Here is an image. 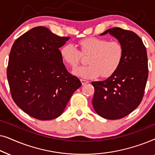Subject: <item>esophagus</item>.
<instances>
[{
    "mask_svg": "<svg viewBox=\"0 0 155 155\" xmlns=\"http://www.w3.org/2000/svg\"><path fill=\"white\" fill-rule=\"evenodd\" d=\"M80 81H81L82 85H84V84H87V83H89V82H90L88 81V80H84V79H81V80H80Z\"/></svg>",
    "mask_w": 155,
    "mask_h": 155,
    "instance_id": "34e87169",
    "label": "esophagus"
}]
</instances>
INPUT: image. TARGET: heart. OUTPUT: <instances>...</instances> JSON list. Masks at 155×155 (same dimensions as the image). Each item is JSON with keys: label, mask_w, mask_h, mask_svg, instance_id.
<instances>
[{"label": "heart", "mask_w": 155, "mask_h": 155, "mask_svg": "<svg viewBox=\"0 0 155 155\" xmlns=\"http://www.w3.org/2000/svg\"><path fill=\"white\" fill-rule=\"evenodd\" d=\"M80 51L71 44L60 48V56L63 62L72 68L79 64L83 56H88L87 65L73 71L78 77L91 79L111 76L117 71L123 61L124 48L119 41H109L104 38L87 37L78 41Z\"/></svg>", "instance_id": "obj_1"}]
</instances>
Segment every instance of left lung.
Returning a JSON list of instances; mask_svg holds the SVG:
<instances>
[{
    "mask_svg": "<svg viewBox=\"0 0 155 155\" xmlns=\"http://www.w3.org/2000/svg\"><path fill=\"white\" fill-rule=\"evenodd\" d=\"M107 33L123 44L124 58L113 75L104 81L92 82V103L98 115L115 120L128 115L140 104L148 78V61L145 46L135 32L114 27L101 35Z\"/></svg>",
    "mask_w": 155,
    "mask_h": 155,
    "instance_id": "obj_1",
    "label": "left lung"
}]
</instances>
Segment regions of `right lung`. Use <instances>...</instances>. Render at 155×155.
<instances>
[{
	"label": "right lung",
	"instance_id": "obj_1",
	"mask_svg": "<svg viewBox=\"0 0 155 155\" xmlns=\"http://www.w3.org/2000/svg\"><path fill=\"white\" fill-rule=\"evenodd\" d=\"M70 38L39 26L23 34L12 46L7 68L10 93L15 103L31 117L41 120L58 117L82 85L60 56L59 48Z\"/></svg>",
	"mask_w": 155,
	"mask_h": 155
}]
</instances>
